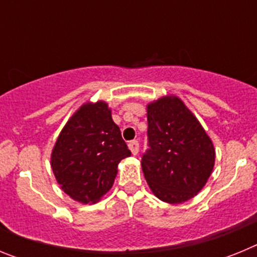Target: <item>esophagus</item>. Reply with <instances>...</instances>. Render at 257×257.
<instances>
[{
    "mask_svg": "<svg viewBox=\"0 0 257 257\" xmlns=\"http://www.w3.org/2000/svg\"><path fill=\"white\" fill-rule=\"evenodd\" d=\"M128 148H130L131 153L134 154V156H136V154L139 153V142L138 140H133V142L128 143Z\"/></svg>",
    "mask_w": 257,
    "mask_h": 257,
    "instance_id": "obj_1",
    "label": "esophagus"
}]
</instances>
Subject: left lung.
Returning a JSON list of instances; mask_svg holds the SVG:
<instances>
[{"label":"left lung","instance_id":"left-lung-1","mask_svg":"<svg viewBox=\"0 0 257 257\" xmlns=\"http://www.w3.org/2000/svg\"><path fill=\"white\" fill-rule=\"evenodd\" d=\"M149 149L143 154L145 180L157 198L183 203L197 196L215 165V148L181 99L167 95L147 106Z\"/></svg>","mask_w":257,"mask_h":257}]
</instances>
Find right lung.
Listing matches in <instances>:
<instances>
[{
  "instance_id": "obj_1",
  "label": "right lung",
  "mask_w": 257,
  "mask_h": 257,
  "mask_svg": "<svg viewBox=\"0 0 257 257\" xmlns=\"http://www.w3.org/2000/svg\"><path fill=\"white\" fill-rule=\"evenodd\" d=\"M130 156L108 104L85 103L59 134L51 169L61 190L87 205L100 201L113 187L118 163Z\"/></svg>"
}]
</instances>
